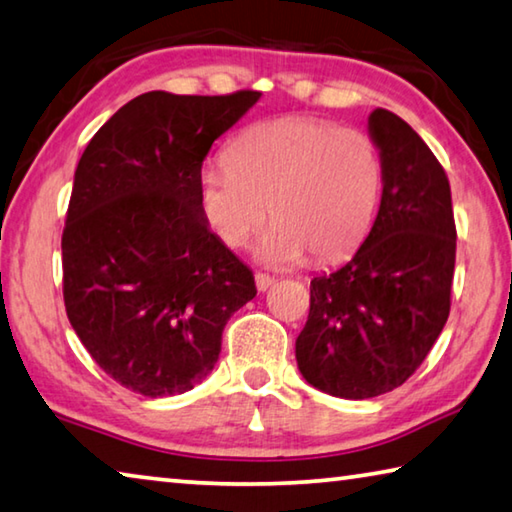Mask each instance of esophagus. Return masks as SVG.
<instances>
[{
	"label": "esophagus",
	"instance_id": "1",
	"mask_svg": "<svg viewBox=\"0 0 512 512\" xmlns=\"http://www.w3.org/2000/svg\"><path fill=\"white\" fill-rule=\"evenodd\" d=\"M272 286H274V276L263 274V272L256 274V288H258V290L265 292V290H270Z\"/></svg>",
	"mask_w": 512,
	"mask_h": 512
}]
</instances>
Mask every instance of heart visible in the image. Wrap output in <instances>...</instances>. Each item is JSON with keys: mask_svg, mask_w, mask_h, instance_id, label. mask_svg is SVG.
<instances>
[{"mask_svg": "<svg viewBox=\"0 0 512 512\" xmlns=\"http://www.w3.org/2000/svg\"><path fill=\"white\" fill-rule=\"evenodd\" d=\"M381 195V158L370 136L311 117L254 124L226 149V165L197 179L199 208L224 245L272 226L254 254L265 265L342 261L370 231Z\"/></svg>", "mask_w": 512, "mask_h": 512, "instance_id": "1", "label": "heart"}]
</instances>
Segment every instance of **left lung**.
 I'll return each mask as SVG.
<instances>
[{
  "mask_svg": "<svg viewBox=\"0 0 512 512\" xmlns=\"http://www.w3.org/2000/svg\"><path fill=\"white\" fill-rule=\"evenodd\" d=\"M381 158V206L354 258L311 281V313L295 342L313 388L370 399L399 388L447 324L456 263L449 179L399 115L367 117Z\"/></svg>",
  "mask_w": 512,
  "mask_h": 512,
  "instance_id": "obj_1",
  "label": "left lung"
}]
</instances>
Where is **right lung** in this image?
Listing matches in <instances>:
<instances>
[{"label": "right lung", "mask_w": 512, "mask_h": 512, "mask_svg": "<svg viewBox=\"0 0 512 512\" xmlns=\"http://www.w3.org/2000/svg\"><path fill=\"white\" fill-rule=\"evenodd\" d=\"M258 97L145 92L95 133L74 172L61 242L67 320L138 395H183L204 381L229 317L256 297L254 274L201 215L197 179Z\"/></svg>", "instance_id": "right-lung-1"}]
</instances>
